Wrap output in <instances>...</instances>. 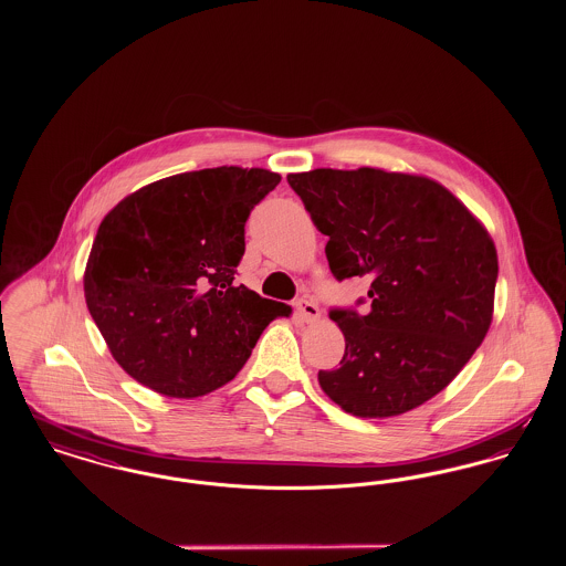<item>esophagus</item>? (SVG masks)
Wrapping results in <instances>:
<instances>
[{"instance_id": "obj_1", "label": "esophagus", "mask_w": 566, "mask_h": 566, "mask_svg": "<svg viewBox=\"0 0 566 566\" xmlns=\"http://www.w3.org/2000/svg\"><path fill=\"white\" fill-rule=\"evenodd\" d=\"M296 314L303 323H316L321 316V310L312 298H301L296 301Z\"/></svg>"}]
</instances>
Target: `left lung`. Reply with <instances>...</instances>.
Returning <instances> with one entry per match:
<instances>
[{"instance_id":"obj_1","label":"left lung","mask_w":566,"mask_h":566,"mask_svg":"<svg viewBox=\"0 0 566 566\" xmlns=\"http://www.w3.org/2000/svg\"><path fill=\"white\" fill-rule=\"evenodd\" d=\"M337 280L369 277L367 314L331 310L346 337L339 367L318 371L331 401L390 418L441 392L484 342L499 259L484 224L427 176L358 169L289 174Z\"/></svg>"}]
</instances>
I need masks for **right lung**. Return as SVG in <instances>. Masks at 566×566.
<instances>
[{
	"instance_id": "obj_1",
	"label": "right lung",
	"mask_w": 566,
	"mask_h": 566,
	"mask_svg": "<svg viewBox=\"0 0 566 566\" xmlns=\"http://www.w3.org/2000/svg\"><path fill=\"white\" fill-rule=\"evenodd\" d=\"M261 167H212L146 185L102 220L84 270L86 307L135 381L195 399L240 374L291 307L235 273L252 208L280 185Z\"/></svg>"
}]
</instances>
